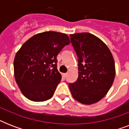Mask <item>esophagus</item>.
Wrapping results in <instances>:
<instances>
[{
	"label": "esophagus",
	"instance_id": "1",
	"mask_svg": "<svg viewBox=\"0 0 129 129\" xmlns=\"http://www.w3.org/2000/svg\"><path fill=\"white\" fill-rule=\"evenodd\" d=\"M67 76H68V73H65V74H63V76L64 78H66Z\"/></svg>",
	"mask_w": 129,
	"mask_h": 129
}]
</instances>
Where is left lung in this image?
<instances>
[{
    "label": "left lung",
    "instance_id": "left-lung-1",
    "mask_svg": "<svg viewBox=\"0 0 129 129\" xmlns=\"http://www.w3.org/2000/svg\"><path fill=\"white\" fill-rule=\"evenodd\" d=\"M78 60V78L69 84L73 98L84 104L100 101L115 77L114 58L105 43L89 33L70 35Z\"/></svg>",
    "mask_w": 129,
    "mask_h": 129
}]
</instances>
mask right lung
Segmentation results:
<instances>
[{"label": "right lung", "instance_id": "obj_1", "mask_svg": "<svg viewBox=\"0 0 129 129\" xmlns=\"http://www.w3.org/2000/svg\"><path fill=\"white\" fill-rule=\"evenodd\" d=\"M70 43L66 34L45 31L35 35L21 46L14 59V74L26 98L43 102L53 96L61 79L56 57Z\"/></svg>", "mask_w": 129, "mask_h": 129}]
</instances>
